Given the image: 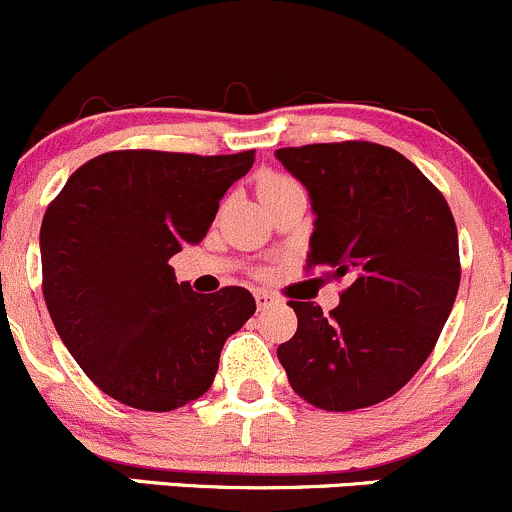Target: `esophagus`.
Here are the masks:
<instances>
[{
  "label": "esophagus",
  "mask_w": 512,
  "mask_h": 512,
  "mask_svg": "<svg viewBox=\"0 0 512 512\" xmlns=\"http://www.w3.org/2000/svg\"><path fill=\"white\" fill-rule=\"evenodd\" d=\"M255 302H257V309H270L275 307L280 299H277L272 292H267V289H255Z\"/></svg>",
  "instance_id": "esophagus-1"
}]
</instances>
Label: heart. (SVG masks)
<instances>
[{
	"mask_svg": "<svg viewBox=\"0 0 512 512\" xmlns=\"http://www.w3.org/2000/svg\"><path fill=\"white\" fill-rule=\"evenodd\" d=\"M292 180L282 178V175H267V178H262L260 183V193H265V190H272V188H282V185H289Z\"/></svg>",
	"mask_w": 512,
	"mask_h": 512,
	"instance_id": "b5f03b06",
	"label": "heart"
}]
</instances>
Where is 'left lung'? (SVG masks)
I'll use <instances>...</instances> for the list:
<instances>
[{
  "mask_svg": "<svg viewBox=\"0 0 512 512\" xmlns=\"http://www.w3.org/2000/svg\"><path fill=\"white\" fill-rule=\"evenodd\" d=\"M314 213L307 267L347 277L339 307L289 302L297 332L277 347L292 389L317 409L394 396L421 369L461 282L458 230L426 175L376 143L280 148Z\"/></svg>",
  "mask_w": 512,
  "mask_h": 512,
  "instance_id": "1",
  "label": "left lung"
}]
</instances>
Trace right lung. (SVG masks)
Returning a JSON list of instances; mask_svg holds the SVG:
<instances>
[{
    "instance_id": "1",
    "label": "right lung",
    "mask_w": 512,
    "mask_h": 512,
    "mask_svg": "<svg viewBox=\"0 0 512 512\" xmlns=\"http://www.w3.org/2000/svg\"><path fill=\"white\" fill-rule=\"evenodd\" d=\"M255 151H113L81 165L41 223L44 299L61 342L121 404L173 411L200 399L220 352L255 314L245 287L195 294L168 260L198 245Z\"/></svg>"
}]
</instances>
